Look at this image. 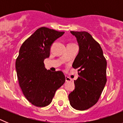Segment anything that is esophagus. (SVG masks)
<instances>
[{"instance_id":"34e87169","label":"esophagus","mask_w":123,"mask_h":123,"mask_svg":"<svg viewBox=\"0 0 123 123\" xmlns=\"http://www.w3.org/2000/svg\"><path fill=\"white\" fill-rule=\"evenodd\" d=\"M65 80H66L67 82H69V81H71V79H70L68 76H65Z\"/></svg>"}]
</instances>
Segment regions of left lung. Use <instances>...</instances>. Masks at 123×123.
I'll list each match as a JSON object with an SVG mask.
<instances>
[{"label": "left lung", "instance_id": "obj_1", "mask_svg": "<svg viewBox=\"0 0 123 123\" xmlns=\"http://www.w3.org/2000/svg\"><path fill=\"white\" fill-rule=\"evenodd\" d=\"M77 39L79 51L73 63L79 77L69 94V103L78 110H86L98 102L106 82V60L100 45L86 31H71Z\"/></svg>", "mask_w": 123, "mask_h": 123}]
</instances>
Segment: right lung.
Segmentation results:
<instances>
[{"label": "right lung", "instance_id": "1", "mask_svg": "<svg viewBox=\"0 0 123 123\" xmlns=\"http://www.w3.org/2000/svg\"><path fill=\"white\" fill-rule=\"evenodd\" d=\"M64 33L41 27L19 49L15 63L19 87L26 99L36 106L49 105L56 90L65 82L62 71L47 70L44 63V60L50 56L53 42Z\"/></svg>", "mask_w": 123, "mask_h": 123}]
</instances>
